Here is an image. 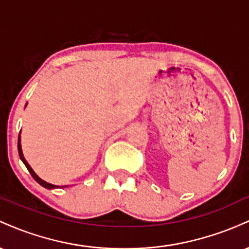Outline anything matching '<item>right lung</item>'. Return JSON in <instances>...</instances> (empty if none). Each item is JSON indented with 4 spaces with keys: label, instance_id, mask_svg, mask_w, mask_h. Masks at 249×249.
Segmentation results:
<instances>
[{
    "label": "right lung",
    "instance_id": "1",
    "mask_svg": "<svg viewBox=\"0 0 249 249\" xmlns=\"http://www.w3.org/2000/svg\"><path fill=\"white\" fill-rule=\"evenodd\" d=\"M17 148H18V154H19V158H21V160L23 161V164L25 165V167L28 168V171H29L31 176H33V178L35 179L36 181L38 182L39 185H42V186H43V187H45V188H49V190H51V188H58V187H59V186H56V185L49 184V182L44 181V180H42L41 178H39L38 176H37V174H36L35 172H34V170H33V168L30 167V165L28 164L27 160H25V158L23 157V153H22V147H21V137H19V136H18V142H17ZM62 187H67V186H62Z\"/></svg>",
    "mask_w": 249,
    "mask_h": 249
}]
</instances>
